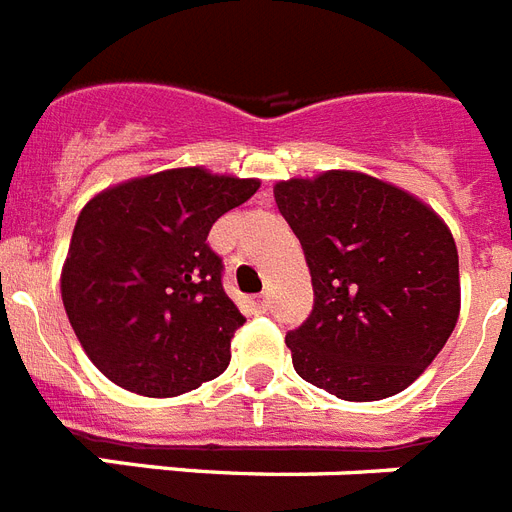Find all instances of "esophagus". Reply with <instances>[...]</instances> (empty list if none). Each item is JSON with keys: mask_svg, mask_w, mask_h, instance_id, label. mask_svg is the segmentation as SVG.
Listing matches in <instances>:
<instances>
[{"mask_svg": "<svg viewBox=\"0 0 512 512\" xmlns=\"http://www.w3.org/2000/svg\"><path fill=\"white\" fill-rule=\"evenodd\" d=\"M253 309H256V312L259 314H264L269 309V298H267V293H261V296H253Z\"/></svg>", "mask_w": 512, "mask_h": 512, "instance_id": "obj_1", "label": "esophagus"}]
</instances>
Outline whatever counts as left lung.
I'll use <instances>...</instances> for the list:
<instances>
[{
  "mask_svg": "<svg viewBox=\"0 0 512 512\" xmlns=\"http://www.w3.org/2000/svg\"><path fill=\"white\" fill-rule=\"evenodd\" d=\"M301 240L314 309L288 343L306 383L346 402H378L423 375L460 317L455 237L412 192L333 169L275 185Z\"/></svg>",
  "mask_w": 512,
  "mask_h": 512,
  "instance_id": "1",
  "label": "left lung"
}]
</instances>
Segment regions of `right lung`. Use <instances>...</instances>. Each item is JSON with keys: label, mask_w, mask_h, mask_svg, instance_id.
<instances>
[{"label": "right lung", "mask_w": 512, "mask_h": 512, "mask_svg": "<svg viewBox=\"0 0 512 512\" xmlns=\"http://www.w3.org/2000/svg\"><path fill=\"white\" fill-rule=\"evenodd\" d=\"M259 185L185 166L105 187L81 208L60 293L105 378L166 399L227 370L245 317L224 290L208 232Z\"/></svg>", "instance_id": "right-lung-1"}]
</instances>
